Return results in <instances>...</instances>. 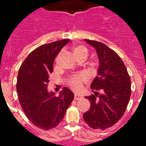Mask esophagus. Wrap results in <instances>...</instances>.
Instances as JSON below:
<instances>
[{
	"mask_svg": "<svg viewBox=\"0 0 146 146\" xmlns=\"http://www.w3.org/2000/svg\"><path fill=\"white\" fill-rule=\"evenodd\" d=\"M82 95H80V94H77V93L74 94V99H75V100H79V99H82Z\"/></svg>",
	"mask_w": 146,
	"mask_h": 146,
	"instance_id": "1",
	"label": "esophagus"
}]
</instances>
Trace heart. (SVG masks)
Returning a JSON list of instances; mask_svg holds the SVG:
<instances>
[{"mask_svg":"<svg viewBox=\"0 0 146 146\" xmlns=\"http://www.w3.org/2000/svg\"><path fill=\"white\" fill-rule=\"evenodd\" d=\"M72 52L77 60L85 59L88 57V50L84 45L74 44L72 47ZM88 81V77L85 74H77L71 76L68 79V84L75 91H80L82 89L83 83Z\"/></svg>","mask_w":146,"mask_h":146,"instance_id":"heart-1","label":"heart"}]
</instances>
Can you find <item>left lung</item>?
<instances>
[{"instance_id": "1", "label": "left lung", "mask_w": 146, "mask_h": 146, "mask_svg": "<svg viewBox=\"0 0 146 146\" xmlns=\"http://www.w3.org/2000/svg\"><path fill=\"white\" fill-rule=\"evenodd\" d=\"M85 41L96 50L99 66L91 85L94 94L85 97L91 102V108L83 114V119L91 128L104 130L115 124L124 114L131 96V80L116 52L102 42Z\"/></svg>"}]
</instances>
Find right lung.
Returning <instances> with one entry per match:
<instances>
[{"label": "right lung", "mask_w": 146, "mask_h": 146, "mask_svg": "<svg viewBox=\"0 0 146 146\" xmlns=\"http://www.w3.org/2000/svg\"><path fill=\"white\" fill-rule=\"evenodd\" d=\"M69 41L63 39L40 46L28 55L18 72L17 91L20 105L27 118L42 129L58 126L74 99V94L66 87L58 96L47 89L54 60Z\"/></svg>", "instance_id": "1"}]
</instances>
